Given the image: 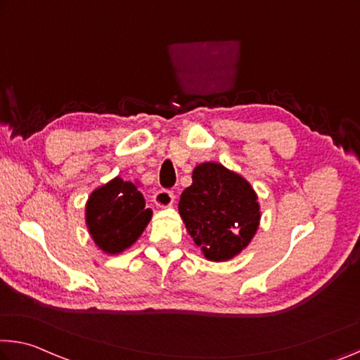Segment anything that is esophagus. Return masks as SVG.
Instances as JSON below:
<instances>
[{"label": "esophagus", "mask_w": 360, "mask_h": 360, "mask_svg": "<svg viewBox=\"0 0 360 360\" xmlns=\"http://www.w3.org/2000/svg\"><path fill=\"white\" fill-rule=\"evenodd\" d=\"M153 202H155L157 207H171L174 202V193L173 191H168V189H160L155 193H153Z\"/></svg>", "instance_id": "obj_1"}]
</instances>
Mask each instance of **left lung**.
Listing matches in <instances>:
<instances>
[{"label":"left lung","mask_w":360,"mask_h":360,"mask_svg":"<svg viewBox=\"0 0 360 360\" xmlns=\"http://www.w3.org/2000/svg\"><path fill=\"white\" fill-rule=\"evenodd\" d=\"M178 208L187 232L210 261L232 259L247 248L261 219L250 182L214 162L195 167Z\"/></svg>","instance_id":"1"}]
</instances>
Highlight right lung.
I'll return each instance as SVG.
<instances>
[{
	"mask_svg": "<svg viewBox=\"0 0 360 360\" xmlns=\"http://www.w3.org/2000/svg\"><path fill=\"white\" fill-rule=\"evenodd\" d=\"M152 210L138 186L115 178L91 193L86 202V226L94 243L108 255L129 248L149 224Z\"/></svg>",
	"mask_w": 360,
	"mask_h": 360,
	"instance_id": "obj_1",
	"label": "right lung"
}]
</instances>
